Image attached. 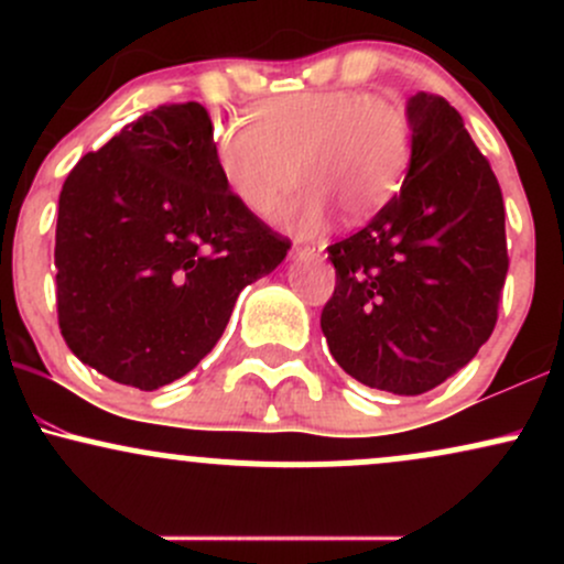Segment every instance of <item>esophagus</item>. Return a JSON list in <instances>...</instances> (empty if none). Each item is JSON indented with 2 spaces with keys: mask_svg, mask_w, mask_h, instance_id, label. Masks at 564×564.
I'll return each instance as SVG.
<instances>
[{
  "mask_svg": "<svg viewBox=\"0 0 564 564\" xmlns=\"http://www.w3.org/2000/svg\"><path fill=\"white\" fill-rule=\"evenodd\" d=\"M294 254H300V257H321V254H323V243L294 246Z\"/></svg>",
  "mask_w": 564,
  "mask_h": 564,
  "instance_id": "34e87169",
  "label": "esophagus"
}]
</instances>
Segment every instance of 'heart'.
Returning a JSON list of instances; mask_svg holds the SVG:
<instances>
[{
    "label": "heart",
    "mask_w": 564,
    "mask_h": 564,
    "mask_svg": "<svg viewBox=\"0 0 564 564\" xmlns=\"http://www.w3.org/2000/svg\"><path fill=\"white\" fill-rule=\"evenodd\" d=\"M212 151L223 183L254 215L273 209L296 172L302 185L275 219L313 232L332 217V200L352 223L390 204L411 166L413 129L390 97L318 89L270 97L249 121H225Z\"/></svg>",
    "instance_id": "heart-1"
}]
</instances>
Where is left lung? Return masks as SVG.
Instances as JSON below:
<instances>
[{
	"mask_svg": "<svg viewBox=\"0 0 564 564\" xmlns=\"http://www.w3.org/2000/svg\"><path fill=\"white\" fill-rule=\"evenodd\" d=\"M408 119L413 159L400 193L328 246L336 286L321 328L360 384L422 394L494 334L509 254L501 187L456 108L419 93Z\"/></svg>",
	"mask_w": 564,
	"mask_h": 564,
	"instance_id": "8db88e82",
	"label": "left lung"
}]
</instances>
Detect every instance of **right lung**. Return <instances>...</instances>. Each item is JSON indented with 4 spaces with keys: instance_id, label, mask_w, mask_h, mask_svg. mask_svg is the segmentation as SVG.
I'll list each match as a JSON object with an SVG mask.
<instances>
[{
    "instance_id": "add662e5",
    "label": "right lung",
    "mask_w": 564,
    "mask_h": 564,
    "mask_svg": "<svg viewBox=\"0 0 564 564\" xmlns=\"http://www.w3.org/2000/svg\"><path fill=\"white\" fill-rule=\"evenodd\" d=\"M198 102L129 121L68 172L57 204V323L102 377L159 390L217 345L243 286L289 238L228 191Z\"/></svg>"
}]
</instances>
